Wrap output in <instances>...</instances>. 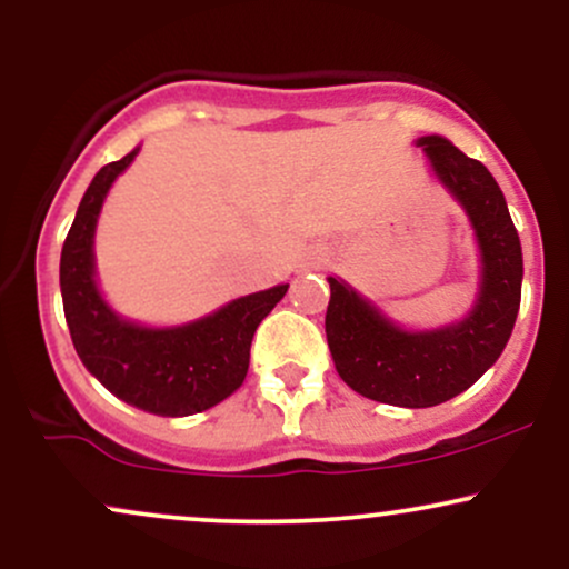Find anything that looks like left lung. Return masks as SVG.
Instances as JSON below:
<instances>
[{"label": "left lung", "mask_w": 569, "mask_h": 569, "mask_svg": "<svg viewBox=\"0 0 569 569\" xmlns=\"http://www.w3.org/2000/svg\"><path fill=\"white\" fill-rule=\"evenodd\" d=\"M449 192L462 202L481 248V291L466 321L439 331H403L356 291L329 278L326 339L356 393L393 407L449 401L492 367L511 337L521 302V243L498 181L441 136L417 141Z\"/></svg>", "instance_id": "obj_1"}]
</instances>
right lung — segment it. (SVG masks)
Returning <instances> with one entry per match:
<instances>
[{
	"instance_id": "add662e5",
	"label": "right lung",
	"mask_w": 569,
	"mask_h": 569,
	"mask_svg": "<svg viewBox=\"0 0 569 569\" xmlns=\"http://www.w3.org/2000/svg\"><path fill=\"white\" fill-rule=\"evenodd\" d=\"M136 152L109 162L77 208L61 251V297L71 342L109 393L149 415L187 417L217 407L246 380L251 339L289 283L234 299L179 329H143L109 310L93 280V232L112 181Z\"/></svg>"
}]
</instances>
